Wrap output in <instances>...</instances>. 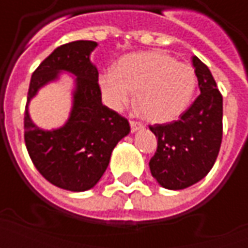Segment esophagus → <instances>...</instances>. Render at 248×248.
<instances>
[{"label":"esophagus","mask_w":248,"mask_h":248,"mask_svg":"<svg viewBox=\"0 0 248 248\" xmlns=\"http://www.w3.org/2000/svg\"><path fill=\"white\" fill-rule=\"evenodd\" d=\"M130 127H131V133H135V131H138V130L143 129V124L135 122V121H130Z\"/></svg>","instance_id":"34e87169"}]
</instances>
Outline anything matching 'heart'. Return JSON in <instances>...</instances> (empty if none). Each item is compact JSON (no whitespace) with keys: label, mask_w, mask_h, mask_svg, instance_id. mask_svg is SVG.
<instances>
[{"label":"heart","mask_w":248,"mask_h":248,"mask_svg":"<svg viewBox=\"0 0 248 248\" xmlns=\"http://www.w3.org/2000/svg\"><path fill=\"white\" fill-rule=\"evenodd\" d=\"M103 101L121 110L134 99L147 121L166 124L188 108L197 89L191 66L178 62L159 50L137 51L124 56L115 70L103 71L98 78Z\"/></svg>","instance_id":"obj_1"}]
</instances>
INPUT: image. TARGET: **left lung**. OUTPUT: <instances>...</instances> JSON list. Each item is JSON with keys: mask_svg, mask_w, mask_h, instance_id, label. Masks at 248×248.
Segmentation results:
<instances>
[{"mask_svg": "<svg viewBox=\"0 0 248 248\" xmlns=\"http://www.w3.org/2000/svg\"><path fill=\"white\" fill-rule=\"evenodd\" d=\"M201 94L181 119L154 124L158 147L149 162L151 175L162 187L182 190L199 182L213 169L223 134V98L211 71L192 57Z\"/></svg>", "mask_w": 248, "mask_h": 248, "instance_id": "left-lung-1", "label": "left lung"}]
</instances>
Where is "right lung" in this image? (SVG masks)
<instances>
[{"instance_id": "add662e5", "label": "right lung", "mask_w": 248, "mask_h": 248, "mask_svg": "<svg viewBox=\"0 0 248 248\" xmlns=\"http://www.w3.org/2000/svg\"><path fill=\"white\" fill-rule=\"evenodd\" d=\"M94 41H74L57 47L30 79L25 108V143L31 162L51 185L69 191H86L106 171L111 151L130 133L127 119L102 105L98 70L90 61ZM62 71L75 76L73 106L58 129H40L29 115V103L41 87Z\"/></svg>"}]
</instances>
